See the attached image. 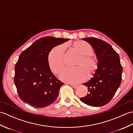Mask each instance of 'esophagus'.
Listing matches in <instances>:
<instances>
[{"instance_id":"obj_1","label":"esophagus","mask_w":133,"mask_h":133,"mask_svg":"<svg viewBox=\"0 0 133 133\" xmlns=\"http://www.w3.org/2000/svg\"><path fill=\"white\" fill-rule=\"evenodd\" d=\"M69 84H70V86H71L72 87H73V88H74V89H75V88H77V85H76V84H72V83H68Z\"/></svg>"}]
</instances>
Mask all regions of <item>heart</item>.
I'll return each instance as SVG.
<instances>
[{
	"label": "heart",
	"mask_w": 133,
	"mask_h": 133,
	"mask_svg": "<svg viewBox=\"0 0 133 133\" xmlns=\"http://www.w3.org/2000/svg\"><path fill=\"white\" fill-rule=\"evenodd\" d=\"M73 46L81 55L75 63L77 67L64 69L59 75V78L62 81L76 84L85 79L87 72L90 75L95 71L97 69V62L91 55L93 51L92 47L87 42L77 41L73 44ZM65 50L66 46L63 44L53 48L49 53L48 62L50 69L55 74L59 73L64 67Z\"/></svg>",
	"instance_id": "1"
}]
</instances>
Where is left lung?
I'll use <instances>...</instances> for the list:
<instances>
[{"mask_svg": "<svg viewBox=\"0 0 133 133\" xmlns=\"http://www.w3.org/2000/svg\"><path fill=\"white\" fill-rule=\"evenodd\" d=\"M82 39L92 47L98 62L93 77L83 84L87 87L89 93L80 100L93 107L104 106L111 100L122 81L123 69L119 56L111 45L102 40L95 38Z\"/></svg>", "mask_w": 133, "mask_h": 133, "instance_id": "1", "label": "left lung"}]
</instances>
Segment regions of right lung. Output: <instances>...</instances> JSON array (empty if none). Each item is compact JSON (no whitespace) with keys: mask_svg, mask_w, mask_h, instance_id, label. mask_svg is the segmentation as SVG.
<instances>
[{"mask_svg":"<svg viewBox=\"0 0 133 133\" xmlns=\"http://www.w3.org/2000/svg\"><path fill=\"white\" fill-rule=\"evenodd\" d=\"M70 40L46 36L36 40L19 55L14 83L20 98L36 108L52 104L63 83L52 74L48 56L54 47Z\"/></svg>","mask_w":133,"mask_h":133,"instance_id":"1","label":"right lung"}]
</instances>
